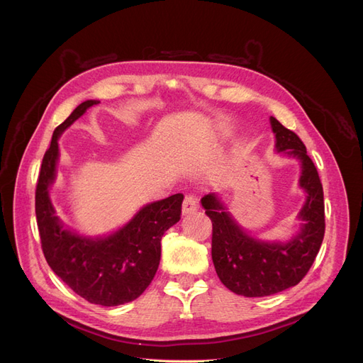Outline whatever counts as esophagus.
<instances>
[{
    "label": "esophagus",
    "mask_w": 363,
    "mask_h": 363,
    "mask_svg": "<svg viewBox=\"0 0 363 363\" xmlns=\"http://www.w3.org/2000/svg\"><path fill=\"white\" fill-rule=\"evenodd\" d=\"M199 207H200L199 199H196L195 195L188 194V195L184 196V200H183V213H184V215L194 213L195 211H199Z\"/></svg>",
    "instance_id": "1"
}]
</instances>
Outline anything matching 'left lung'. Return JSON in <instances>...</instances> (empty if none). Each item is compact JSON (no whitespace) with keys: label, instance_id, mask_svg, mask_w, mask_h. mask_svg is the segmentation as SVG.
<instances>
[{"label":"left lung","instance_id":"left-lung-1","mask_svg":"<svg viewBox=\"0 0 363 363\" xmlns=\"http://www.w3.org/2000/svg\"><path fill=\"white\" fill-rule=\"evenodd\" d=\"M277 151L301 162L300 186L307 192L298 213L301 228L289 242H262L248 236L227 212L215 194L201 199L212 221V260L219 280L232 292L244 296H267L298 284L321 248L325 218L320 175L307 156L303 140L271 116Z\"/></svg>","mask_w":363,"mask_h":363}]
</instances>
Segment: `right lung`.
<instances>
[{
  "label": "right lung",
  "mask_w": 363,
  "mask_h": 363,
  "mask_svg": "<svg viewBox=\"0 0 363 363\" xmlns=\"http://www.w3.org/2000/svg\"><path fill=\"white\" fill-rule=\"evenodd\" d=\"M100 101L87 100L54 130L36 184V219L40 245L50 268L82 298L119 306L136 300L155 279L163 233L182 215L183 194L147 204L131 221L107 238H84L65 230L54 215L48 188L56 179L57 139L75 119Z\"/></svg>",
  "instance_id": "right-lung-1"
}]
</instances>
